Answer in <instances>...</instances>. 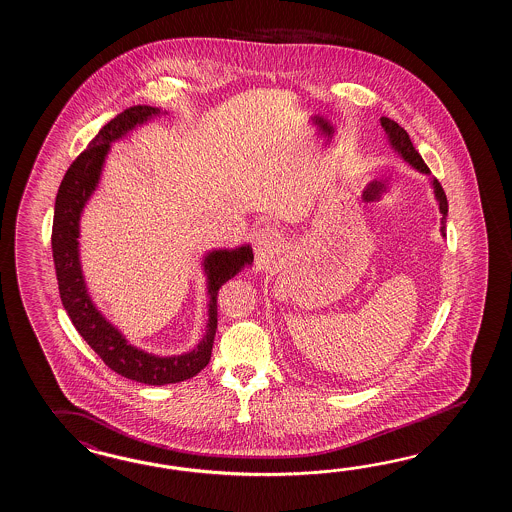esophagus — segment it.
I'll use <instances>...</instances> for the list:
<instances>
[{"label":"esophagus","instance_id":"1","mask_svg":"<svg viewBox=\"0 0 512 512\" xmlns=\"http://www.w3.org/2000/svg\"><path fill=\"white\" fill-rule=\"evenodd\" d=\"M283 246V239L279 235V231L275 228H261L253 235V250L257 255V261L261 264H270V262L279 255Z\"/></svg>","mask_w":512,"mask_h":512}]
</instances>
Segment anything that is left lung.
<instances>
[{"mask_svg":"<svg viewBox=\"0 0 512 512\" xmlns=\"http://www.w3.org/2000/svg\"><path fill=\"white\" fill-rule=\"evenodd\" d=\"M380 123H382V128L386 130L389 145L395 148V152H398V156L404 159L406 163H409L413 169H417V171H421L422 174H428V176H430V169H428V165L424 163L421 154L413 147L408 132H406L402 126L398 125V123H395V121H391L389 117H380ZM432 185L435 198H437V202H439V211H441V215H443V218H441V224H443V226H441V233H443V237H446L444 224H446V215H448V200H446V194H444L441 183L437 182L435 178L432 180Z\"/></svg>","mask_w":512,"mask_h":512,"instance_id":"8db88e82","label":"left lung"}]
</instances>
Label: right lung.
Returning <instances> with one entry per match:
<instances>
[{"label":"right lung","mask_w":512,"mask_h":512,"mask_svg":"<svg viewBox=\"0 0 512 512\" xmlns=\"http://www.w3.org/2000/svg\"><path fill=\"white\" fill-rule=\"evenodd\" d=\"M159 114L161 110L154 106H132L99 130V134L91 139L88 148L71 163L58 187L51 235L60 299L75 329L79 330L80 336L117 375L148 386L183 382L198 375L209 364L216 334L218 290L222 288V284L228 283L229 279H233L240 270L253 262L250 244H244L235 250H213L205 255L204 272L209 296L207 330L193 351L178 356H158L137 349L93 305L80 268L82 209L99 185L104 159L108 156L112 143L126 136L137 125H143Z\"/></svg>","instance_id":"1"}]
</instances>
